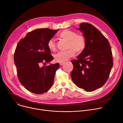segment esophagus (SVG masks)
Instances as JSON below:
<instances>
[{
  "label": "esophagus",
  "mask_w": 123,
  "mask_h": 123,
  "mask_svg": "<svg viewBox=\"0 0 123 123\" xmlns=\"http://www.w3.org/2000/svg\"><path fill=\"white\" fill-rule=\"evenodd\" d=\"M64 63H60V66H62L64 65Z\"/></svg>",
  "instance_id": "1"
}]
</instances>
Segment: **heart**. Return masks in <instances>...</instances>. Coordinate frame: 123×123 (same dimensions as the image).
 Segmentation results:
<instances>
[{
  "label": "heart",
  "mask_w": 123,
  "mask_h": 123,
  "mask_svg": "<svg viewBox=\"0 0 123 123\" xmlns=\"http://www.w3.org/2000/svg\"><path fill=\"white\" fill-rule=\"evenodd\" d=\"M58 37L68 42L67 49H68L58 52L55 55V60L56 62H65L74 55L75 51L80 54L85 49V37L81 34H77L74 31L70 30H63L58 34ZM48 47L50 51H54L56 50V44L54 39H50L48 41Z\"/></svg>",
  "instance_id": "heart-1"
}]
</instances>
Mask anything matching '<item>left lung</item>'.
<instances>
[{"label":"left lung","mask_w":123,"mask_h":123,"mask_svg":"<svg viewBox=\"0 0 123 123\" xmlns=\"http://www.w3.org/2000/svg\"><path fill=\"white\" fill-rule=\"evenodd\" d=\"M83 32L86 45L85 49L72 61L73 82L86 92L102 87L109 78L113 66L112 52L107 39L94 26L83 22L78 29Z\"/></svg>","instance_id":"8db88e82"}]
</instances>
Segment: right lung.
Returning a JSON list of instances; mask_svg holds the SVG:
<instances>
[{
	"instance_id": "1",
	"label": "right lung",
	"mask_w": 123,
	"mask_h": 123,
	"mask_svg": "<svg viewBox=\"0 0 123 123\" xmlns=\"http://www.w3.org/2000/svg\"><path fill=\"white\" fill-rule=\"evenodd\" d=\"M57 31L47 28L37 29L27 33L17 44L14 61L18 80L26 90L36 94L47 92L54 84L59 63L41 66L54 59L48 42Z\"/></svg>"
}]
</instances>
